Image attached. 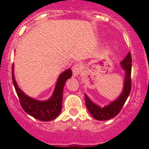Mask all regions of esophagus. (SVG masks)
<instances>
[{
	"instance_id": "1",
	"label": "esophagus",
	"mask_w": 149,
	"mask_h": 149,
	"mask_svg": "<svg viewBox=\"0 0 149 149\" xmlns=\"http://www.w3.org/2000/svg\"><path fill=\"white\" fill-rule=\"evenodd\" d=\"M72 70H73V76H77L80 74L81 71V66L79 65V63L74 64V65L72 68Z\"/></svg>"
}]
</instances>
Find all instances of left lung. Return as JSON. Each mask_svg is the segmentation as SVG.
<instances>
[{
    "mask_svg": "<svg viewBox=\"0 0 149 149\" xmlns=\"http://www.w3.org/2000/svg\"><path fill=\"white\" fill-rule=\"evenodd\" d=\"M131 61V55L129 52L125 59L120 62L122 69L125 71V78L123 91L120 95L116 100L111 102L108 105L101 107L91 101V99L86 94H85L86 106L89 113L92 115L94 119L97 120H107L115 117L120 112L131 89V79H130L132 68Z\"/></svg>",
    "mask_w": 149,
    "mask_h": 149,
    "instance_id": "left-lung-1",
    "label": "left lung"
}]
</instances>
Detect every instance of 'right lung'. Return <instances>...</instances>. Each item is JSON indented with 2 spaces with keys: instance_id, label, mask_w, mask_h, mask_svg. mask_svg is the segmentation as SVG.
Wrapping results in <instances>:
<instances>
[{
  "instance_id": "1",
  "label": "right lung",
  "mask_w": 149,
  "mask_h": 149,
  "mask_svg": "<svg viewBox=\"0 0 149 149\" xmlns=\"http://www.w3.org/2000/svg\"><path fill=\"white\" fill-rule=\"evenodd\" d=\"M71 76L72 71L70 68L61 73L56 82L52 95L47 100L41 101L29 97L19 88L15 80L13 64L12 68L13 83L23 109L33 118L45 122L53 120L61 113L64 85L66 80L71 78Z\"/></svg>"
}]
</instances>
